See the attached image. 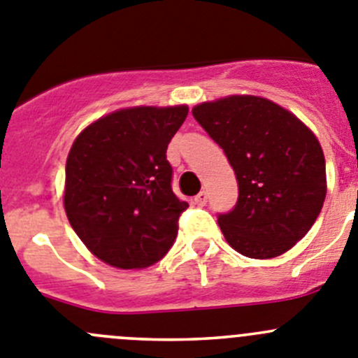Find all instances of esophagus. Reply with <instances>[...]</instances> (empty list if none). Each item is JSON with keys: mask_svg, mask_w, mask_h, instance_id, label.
<instances>
[{"mask_svg": "<svg viewBox=\"0 0 358 358\" xmlns=\"http://www.w3.org/2000/svg\"><path fill=\"white\" fill-rule=\"evenodd\" d=\"M206 201H208V194H206L205 190H201V192H199V194L194 198V203L198 206H205Z\"/></svg>", "mask_w": 358, "mask_h": 358, "instance_id": "1", "label": "esophagus"}]
</instances>
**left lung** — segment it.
<instances>
[{
    "label": "left lung",
    "mask_w": 358,
    "mask_h": 358,
    "mask_svg": "<svg viewBox=\"0 0 358 358\" xmlns=\"http://www.w3.org/2000/svg\"><path fill=\"white\" fill-rule=\"evenodd\" d=\"M224 150L238 182V201L217 220L229 245L247 258L285 255L306 236L327 196L318 139L272 100L231 95L192 109Z\"/></svg>",
    "instance_id": "1"
}]
</instances>
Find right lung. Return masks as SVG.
I'll list each match as a JSON object with an SVG mask.
<instances>
[{
  "mask_svg": "<svg viewBox=\"0 0 358 358\" xmlns=\"http://www.w3.org/2000/svg\"><path fill=\"white\" fill-rule=\"evenodd\" d=\"M189 108H129L79 134L65 168L70 226L99 259L146 268L166 256L187 201L171 189L166 150Z\"/></svg>",
  "mask_w": 358,
  "mask_h": 358,
  "instance_id": "1",
  "label": "right lung"
}]
</instances>
